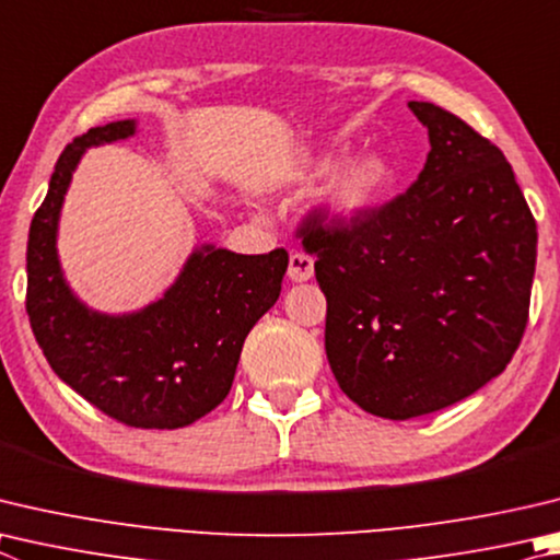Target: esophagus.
I'll use <instances>...</instances> for the list:
<instances>
[{"instance_id":"obj_1","label":"esophagus","mask_w":560,"mask_h":560,"mask_svg":"<svg viewBox=\"0 0 560 560\" xmlns=\"http://www.w3.org/2000/svg\"><path fill=\"white\" fill-rule=\"evenodd\" d=\"M313 277V259L303 252H293L289 257V279L291 281H308Z\"/></svg>"}]
</instances>
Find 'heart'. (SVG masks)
<instances>
[{
	"mask_svg": "<svg viewBox=\"0 0 560 560\" xmlns=\"http://www.w3.org/2000/svg\"><path fill=\"white\" fill-rule=\"evenodd\" d=\"M328 168L330 166H325L323 171ZM394 180L396 171L389 164V159H384L382 154L362 156L335 176L328 196H325V206H328L330 215L340 220L360 218L380 206L386 192L392 190Z\"/></svg>",
	"mask_w": 560,
	"mask_h": 560,
	"instance_id": "b5f03b06",
	"label": "heart"
}]
</instances>
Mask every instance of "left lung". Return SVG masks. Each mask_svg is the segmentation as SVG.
I'll return each mask as SVG.
<instances>
[{
    "label": "left lung",
    "instance_id": "obj_1",
    "mask_svg": "<svg viewBox=\"0 0 560 560\" xmlns=\"http://www.w3.org/2000/svg\"><path fill=\"white\" fill-rule=\"evenodd\" d=\"M431 151L409 190L360 218H303L328 301L325 354L368 413L441 411L510 364L528 320L536 220L510 161L433 103H409Z\"/></svg>",
    "mask_w": 560,
    "mask_h": 560
}]
</instances>
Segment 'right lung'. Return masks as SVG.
I'll return each instance as SVG.
<instances>
[{
    "label": "right lung",
    "mask_w": 560,
    "mask_h": 560,
    "mask_svg": "<svg viewBox=\"0 0 560 560\" xmlns=\"http://www.w3.org/2000/svg\"><path fill=\"white\" fill-rule=\"evenodd\" d=\"M135 131V119L109 121L60 154L28 228L26 313L50 370L95 409L131 429H183L228 396L245 338L279 299L289 254L206 245L147 308L105 315L80 303L58 264L60 206L85 149Z\"/></svg>",
    "instance_id": "obj_1"
}]
</instances>
